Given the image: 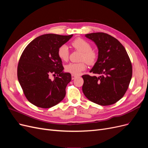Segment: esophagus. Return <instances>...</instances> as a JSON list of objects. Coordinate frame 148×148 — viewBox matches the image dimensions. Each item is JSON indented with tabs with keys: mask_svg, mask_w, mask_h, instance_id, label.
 Returning <instances> with one entry per match:
<instances>
[{
	"mask_svg": "<svg viewBox=\"0 0 148 148\" xmlns=\"http://www.w3.org/2000/svg\"><path fill=\"white\" fill-rule=\"evenodd\" d=\"M77 77V76H76L75 75H71V79H75Z\"/></svg>",
	"mask_w": 148,
	"mask_h": 148,
	"instance_id": "obj_1",
	"label": "esophagus"
}]
</instances>
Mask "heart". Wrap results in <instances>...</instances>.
Wrapping results in <instances>:
<instances>
[{
  "instance_id": "obj_1",
  "label": "heart",
  "mask_w": 148,
  "mask_h": 148,
  "mask_svg": "<svg viewBox=\"0 0 148 148\" xmlns=\"http://www.w3.org/2000/svg\"><path fill=\"white\" fill-rule=\"evenodd\" d=\"M71 45L77 50L82 52L80 60L86 61L89 64H92L97 59L96 52L92 50L91 45L86 40L77 38L71 42ZM58 56L62 60L66 62L69 60V51L66 45L61 46L58 49ZM84 61L79 63H70L65 66V71L73 75H78L86 68Z\"/></svg>"
}]
</instances>
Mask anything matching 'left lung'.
<instances>
[{
  "instance_id": "left-lung-1",
  "label": "left lung",
  "mask_w": 148,
  "mask_h": 148,
  "mask_svg": "<svg viewBox=\"0 0 148 148\" xmlns=\"http://www.w3.org/2000/svg\"><path fill=\"white\" fill-rule=\"evenodd\" d=\"M98 48V58L90 72L84 75L82 90L84 96L101 106L115 104L126 92L132 77V65L123 46L104 33L85 35Z\"/></svg>"
}]
</instances>
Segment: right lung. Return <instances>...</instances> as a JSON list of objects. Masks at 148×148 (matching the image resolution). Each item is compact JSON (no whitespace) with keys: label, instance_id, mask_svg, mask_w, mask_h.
Returning <instances> with one entry per match:
<instances>
[{"label":"right lung","instance_id":"obj_1","mask_svg":"<svg viewBox=\"0 0 148 148\" xmlns=\"http://www.w3.org/2000/svg\"><path fill=\"white\" fill-rule=\"evenodd\" d=\"M72 36L73 34H43L25 49L18 65L17 76L26 99L31 104L46 109L64 99L71 76L64 72L58 49ZM51 74H57L58 77L51 80Z\"/></svg>","mask_w":148,"mask_h":148}]
</instances>
